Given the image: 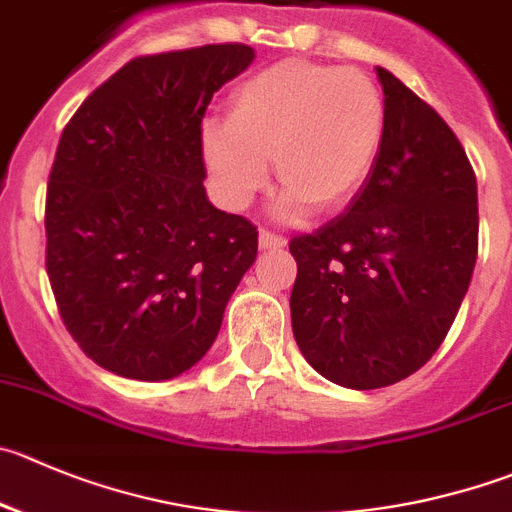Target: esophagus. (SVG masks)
I'll return each instance as SVG.
<instances>
[{
  "mask_svg": "<svg viewBox=\"0 0 512 512\" xmlns=\"http://www.w3.org/2000/svg\"><path fill=\"white\" fill-rule=\"evenodd\" d=\"M259 243H261V248H281V246H286V238L281 236V233L269 231V228H261Z\"/></svg>",
  "mask_w": 512,
  "mask_h": 512,
  "instance_id": "obj_1",
  "label": "esophagus"
}]
</instances>
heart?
Returning a JSON list of instances; mask_svg holds the SVG:
<instances>
[{"instance_id":"1","label":"heart","mask_w":512,"mask_h":512,"mask_svg":"<svg viewBox=\"0 0 512 512\" xmlns=\"http://www.w3.org/2000/svg\"><path fill=\"white\" fill-rule=\"evenodd\" d=\"M387 135L384 92L367 72L321 62H274L228 97L226 120L203 128V160L228 208H246L274 163L281 218L314 206L334 213L364 188Z\"/></svg>"}]
</instances>
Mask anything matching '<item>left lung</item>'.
<instances>
[{
  "label": "left lung",
  "mask_w": 512,
  "mask_h": 512,
  "mask_svg": "<svg viewBox=\"0 0 512 512\" xmlns=\"http://www.w3.org/2000/svg\"><path fill=\"white\" fill-rule=\"evenodd\" d=\"M382 153L347 211L289 243L291 329L329 382L377 389L430 362L478 259V183L450 125L392 72Z\"/></svg>",
  "instance_id": "left-lung-1"
}]
</instances>
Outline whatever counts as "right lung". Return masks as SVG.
Wrapping results in <instances>:
<instances>
[{
  "label": "right lung",
  "mask_w": 512,
  "mask_h": 512,
  "mask_svg": "<svg viewBox=\"0 0 512 512\" xmlns=\"http://www.w3.org/2000/svg\"><path fill=\"white\" fill-rule=\"evenodd\" d=\"M241 42L143 55L62 130L45 203L47 276L67 332L107 372L160 382L211 349L259 231L203 188V115Z\"/></svg>",
  "instance_id": "add662e5"
}]
</instances>
